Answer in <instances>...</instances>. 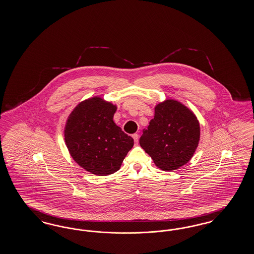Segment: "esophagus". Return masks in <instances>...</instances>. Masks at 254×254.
<instances>
[{
	"label": "esophagus",
	"mask_w": 254,
	"mask_h": 254,
	"mask_svg": "<svg viewBox=\"0 0 254 254\" xmlns=\"http://www.w3.org/2000/svg\"><path fill=\"white\" fill-rule=\"evenodd\" d=\"M132 138L134 139V141L136 142H138V141H139V135H138L137 133H134V134L132 135Z\"/></svg>",
	"instance_id": "34e87169"
}]
</instances>
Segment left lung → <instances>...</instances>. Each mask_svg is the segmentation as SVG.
Returning <instances> with one entry per match:
<instances>
[{"mask_svg":"<svg viewBox=\"0 0 254 254\" xmlns=\"http://www.w3.org/2000/svg\"><path fill=\"white\" fill-rule=\"evenodd\" d=\"M200 137L195 115L176 100H165L155 107V116L142 131L140 144L163 171L182 167L193 157Z\"/></svg>","mask_w":254,"mask_h":254,"instance_id":"obj_1","label":"left lung"}]
</instances>
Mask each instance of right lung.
I'll list each match as a JSON object with an SVG mask.
<instances>
[{
  "label": "right lung",
  "mask_w": 254,
  "mask_h": 254,
  "mask_svg": "<svg viewBox=\"0 0 254 254\" xmlns=\"http://www.w3.org/2000/svg\"><path fill=\"white\" fill-rule=\"evenodd\" d=\"M115 112L112 103L92 97L75 107L65 126V142L72 159L97 176L118 171L134 144L113 122Z\"/></svg>",
  "instance_id": "add662e5"
}]
</instances>
